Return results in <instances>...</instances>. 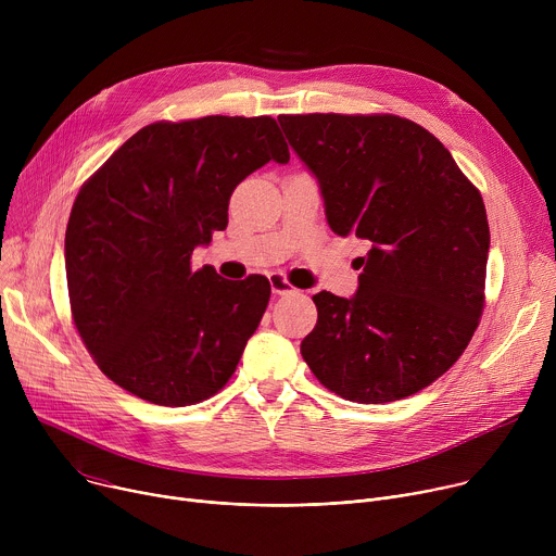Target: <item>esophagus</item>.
I'll return each instance as SVG.
<instances>
[{
    "mask_svg": "<svg viewBox=\"0 0 556 556\" xmlns=\"http://www.w3.org/2000/svg\"><path fill=\"white\" fill-rule=\"evenodd\" d=\"M270 288H273L275 294H294V292H299V290H296L283 275H279V273L270 275Z\"/></svg>",
    "mask_w": 556,
    "mask_h": 556,
    "instance_id": "1",
    "label": "esophagus"
}]
</instances>
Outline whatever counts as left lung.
Masks as SVG:
<instances>
[{
  "label": "left lung",
  "instance_id": "8db88e82",
  "mask_svg": "<svg viewBox=\"0 0 556 556\" xmlns=\"http://www.w3.org/2000/svg\"><path fill=\"white\" fill-rule=\"evenodd\" d=\"M319 179L330 228L370 243L352 299L317 292L301 341L313 375L357 403L410 396L468 348L485 304L490 228L477 186L399 115H281Z\"/></svg>",
  "mask_w": 556,
  "mask_h": 556
}]
</instances>
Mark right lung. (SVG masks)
Returning <instances> with one entry per match:
<instances>
[{
    "label": "right lung",
    "instance_id": "add662e5",
    "mask_svg": "<svg viewBox=\"0 0 556 556\" xmlns=\"http://www.w3.org/2000/svg\"><path fill=\"white\" fill-rule=\"evenodd\" d=\"M270 160H290L273 117L211 115L143 126L84 181L64 248L71 313L119 388L181 408L232 377L270 281L192 270L190 257L228 226L237 184Z\"/></svg>",
    "mask_w": 556,
    "mask_h": 556
}]
</instances>
